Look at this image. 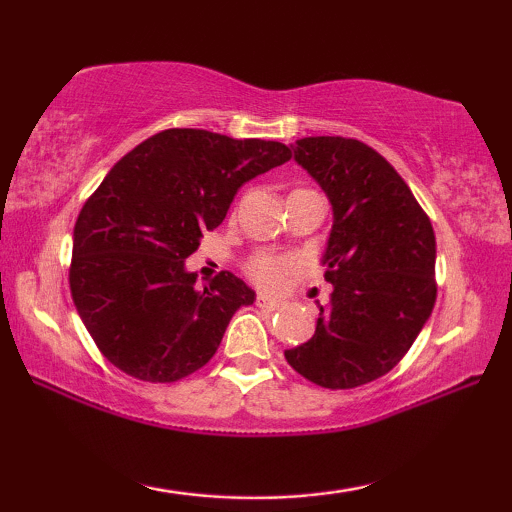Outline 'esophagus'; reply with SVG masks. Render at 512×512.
<instances>
[{
  "mask_svg": "<svg viewBox=\"0 0 512 512\" xmlns=\"http://www.w3.org/2000/svg\"><path fill=\"white\" fill-rule=\"evenodd\" d=\"M256 305L261 307V310H270V312L279 310L277 300H272L270 296H265V293H258V296H256Z\"/></svg>",
  "mask_w": 512,
  "mask_h": 512,
  "instance_id": "obj_1",
  "label": "esophagus"
}]
</instances>
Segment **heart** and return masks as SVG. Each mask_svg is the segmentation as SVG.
Returning <instances> with one entry per match:
<instances>
[{
	"label": "heart",
	"instance_id": "b5f03b06",
	"mask_svg": "<svg viewBox=\"0 0 512 512\" xmlns=\"http://www.w3.org/2000/svg\"><path fill=\"white\" fill-rule=\"evenodd\" d=\"M298 191H307V188H298ZM293 270H296V258L275 254V251H258V254L249 256L247 263H244V272H247L251 282L270 291H277Z\"/></svg>",
	"mask_w": 512,
	"mask_h": 512
}]
</instances>
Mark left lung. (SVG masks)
Here are the masks:
<instances>
[{"instance_id": "1", "label": "left lung", "mask_w": 512, "mask_h": 512, "mask_svg": "<svg viewBox=\"0 0 512 512\" xmlns=\"http://www.w3.org/2000/svg\"><path fill=\"white\" fill-rule=\"evenodd\" d=\"M293 156L333 205L317 331L286 349L289 366L324 389H354L408 354L436 303V235L408 184L352 137H305Z\"/></svg>"}]
</instances>
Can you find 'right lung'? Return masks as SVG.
<instances>
[{
  "mask_svg": "<svg viewBox=\"0 0 512 512\" xmlns=\"http://www.w3.org/2000/svg\"><path fill=\"white\" fill-rule=\"evenodd\" d=\"M286 160L282 142L170 128L111 167L76 219L69 263L74 305L104 359L151 384L207 366L254 291L228 270L198 289L184 261L244 181Z\"/></svg>",
  "mask_w": 512,
  "mask_h": 512,
  "instance_id": "add662e5",
  "label": "right lung"
}]
</instances>
